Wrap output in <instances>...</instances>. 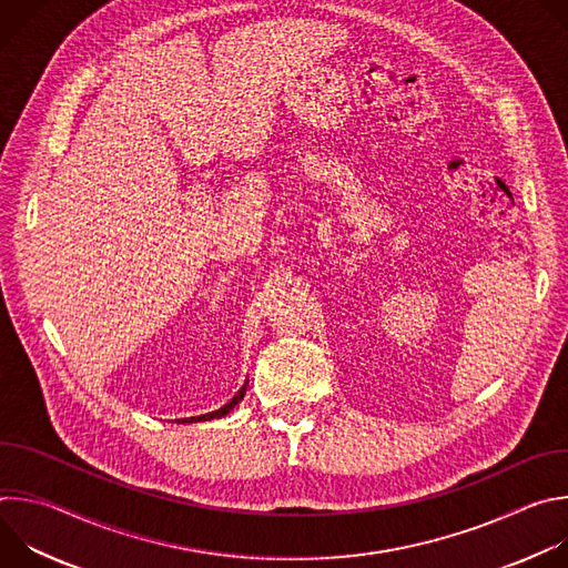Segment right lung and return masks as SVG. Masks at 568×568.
Here are the masks:
<instances>
[{
    "mask_svg": "<svg viewBox=\"0 0 568 568\" xmlns=\"http://www.w3.org/2000/svg\"><path fill=\"white\" fill-rule=\"evenodd\" d=\"M245 390H247V382H245V386H242L226 404H224V407H220L217 412H211V414H204V416H197V418H184L182 423H202V420H213V418H222V416H226L229 412H233V407H235V404L242 399V397H245Z\"/></svg>",
    "mask_w": 568,
    "mask_h": 568,
    "instance_id": "1",
    "label": "right lung"
}]
</instances>
